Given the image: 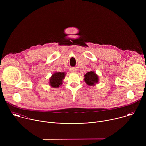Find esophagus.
Here are the masks:
<instances>
[{
  "instance_id": "1",
  "label": "esophagus",
  "mask_w": 146,
  "mask_h": 146,
  "mask_svg": "<svg viewBox=\"0 0 146 146\" xmlns=\"http://www.w3.org/2000/svg\"><path fill=\"white\" fill-rule=\"evenodd\" d=\"M72 72H75V70H72Z\"/></svg>"
}]
</instances>
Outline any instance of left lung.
<instances>
[{
	"label": "left lung",
	"instance_id": "1",
	"mask_svg": "<svg viewBox=\"0 0 146 146\" xmlns=\"http://www.w3.org/2000/svg\"><path fill=\"white\" fill-rule=\"evenodd\" d=\"M84 81L87 85L93 86L98 82V76L94 71L89 72L84 75Z\"/></svg>",
	"mask_w": 146,
	"mask_h": 146
}]
</instances>
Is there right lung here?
I'll list each match as a JSON object with an SVG mask.
<instances>
[{"label": "right lung", "instance_id": "1", "mask_svg": "<svg viewBox=\"0 0 146 146\" xmlns=\"http://www.w3.org/2000/svg\"><path fill=\"white\" fill-rule=\"evenodd\" d=\"M65 72H55L50 78L49 84L53 88H58L62 84V81L65 76Z\"/></svg>", "mask_w": 146, "mask_h": 146}]
</instances>
